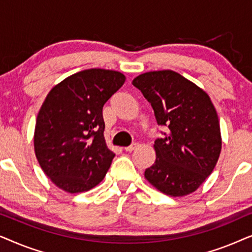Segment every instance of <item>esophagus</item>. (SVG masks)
<instances>
[{
	"label": "esophagus",
	"mask_w": 252,
	"mask_h": 252,
	"mask_svg": "<svg viewBox=\"0 0 252 252\" xmlns=\"http://www.w3.org/2000/svg\"><path fill=\"white\" fill-rule=\"evenodd\" d=\"M137 147H139V144H137V143H133V144H130L129 147H126V148H125V151H127V153H132V151L137 149Z\"/></svg>",
	"instance_id": "esophagus-1"
}]
</instances>
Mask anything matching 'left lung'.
<instances>
[{
  "mask_svg": "<svg viewBox=\"0 0 252 252\" xmlns=\"http://www.w3.org/2000/svg\"><path fill=\"white\" fill-rule=\"evenodd\" d=\"M132 84L153 106L158 125L167 128L155 141L156 160L144 177L168 196L195 191L221 151L218 115L209 95L171 70L147 72Z\"/></svg>",
  "mask_w": 252,
  "mask_h": 252,
  "instance_id": "8db88e82",
  "label": "left lung"
}]
</instances>
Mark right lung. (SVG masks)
I'll use <instances>...</instances> for the list:
<instances>
[{"label":"right lung","mask_w":252,"mask_h":252,"mask_svg":"<svg viewBox=\"0 0 252 252\" xmlns=\"http://www.w3.org/2000/svg\"><path fill=\"white\" fill-rule=\"evenodd\" d=\"M125 79L120 72L89 68L64 79L47 95L36 118L34 150L58 188L75 194L104 179L115 154L103 135V105Z\"/></svg>","instance_id":"1"}]
</instances>
